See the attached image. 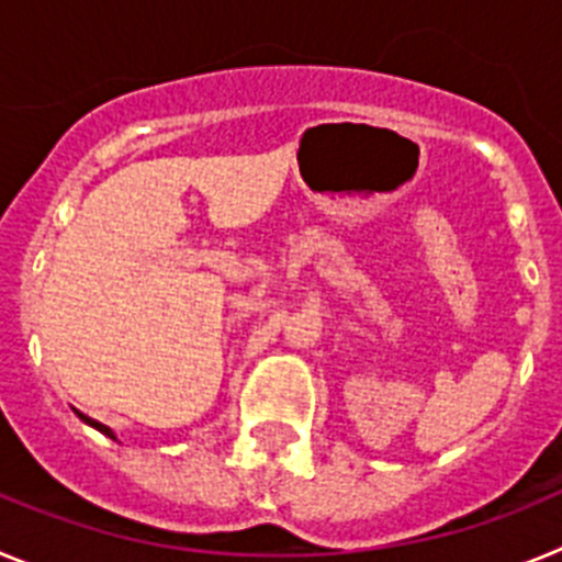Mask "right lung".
Wrapping results in <instances>:
<instances>
[{
    "instance_id": "obj_1",
    "label": "right lung",
    "mask_w": 562,
    "mask_h": 562,
    "mask_svg": "<svg viewBox=\"0 0 562 562\" xmlns=\"http://www.w3.org/2000/svg\"><path fill=\"white\" fill-rule=\"evenodd\" d=\"M76 414H78V411H76ZM78 416H81V419H83V422H87L89 428H95V430H101V434H103V436H109V439H114V434H112V430H109V428H106V425H101V422H95V419H89V416H83V414H78Z\"/></svg>"
}]
</instances>
